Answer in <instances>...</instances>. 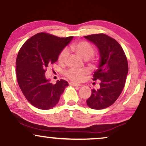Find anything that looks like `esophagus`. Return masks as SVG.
I'll return each instance as SVG.
<instances>
[{
    "mask_svg": "<svg viewBox=\"0 0 146 146\" xmlns=\"http://www.w3.org/2000/svg\"><path fill=\"white\" fill-rule=\"evenodd\" d=\"M69 84L72 85V86H81V84H79L74 83V82H70Z\"/></svg>",
    "mask_w": 146,
    "mask_h": 146,
    "instance_id": "esophagus-1",
    "label": "esophagus"
}]
</instances>
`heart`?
<instances>
[{"label":"heart","instance_id":"1","mask_svg":"<svg viewBox=\"0 0 146 146\" xmlns=\"http://www.w3.org/2000/svg\"><path fill=\"white\" fill-rule=\"evenodd\" d=\"M71 48L84 60H89L95 53V50L93 46L86 41H81L75 43L71 45ZM68 56H69V51L67 48H64L62 50V51L60 53L59 57H58L60 62L62 64L66 62ZM88 70L85 69V68H71L65 71L64 74L66 78L72 81L80 82L86 75H88Z\"/></svg>","mask_w":146,"mask_h":146}]
</instances>
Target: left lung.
Masks as SVG:
<instances>
[{"label":"left lung","instance_id":"obj_1","mask_svg":"<svg viewBox=\"0 0 146 146\" xmlns=\"http://www.w3.org/2000/svg\"><path fill=\"white\" fill-rule=\"evenodd\" d=\"M84 38L98 47L100 56L93 79L100 81V88L92 90L86 104L93 109H104L115 103L124 88L128 73V61L121 45L110 36L99 33Z\"/></svg>","mask_w":146,"mask_h":146}]
</instances>
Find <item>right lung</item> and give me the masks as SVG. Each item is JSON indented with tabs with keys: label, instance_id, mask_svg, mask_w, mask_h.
Here are the masks:
<instances>
[{
	"label": "right lung",
	"instance_id": "1",
	"mask_svg": "<svg viewBox=\"0 0 146 146\" xmlns=\"http://www.w3.org/2000/svg\"><path fill=\"white\" fill-rule=\"evenodd\" d=\"M73 37L59 38L39 33L22 46L16 58L18 85L27 101L37 108L48 110L59 102L68 83L64 80L50 83L45 77L48 65L57 62L60 53Z\"/></svg>",
	"mask_w": 146,
	"mask_h": 146
}]
</instances>
